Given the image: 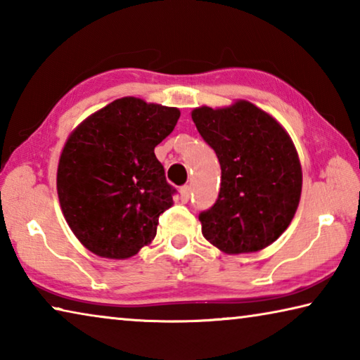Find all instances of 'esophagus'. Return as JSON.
I'll list each match as a JSON object with an SVG mask.
<instances>
[{"label":"esophagus","instance_id":"34e87169","mask_svg":"<svg viewBox=\"0 0 360 360\" xmlns=\"http://www.w3.org/2000/svg\"><path fill=\"white\" fill-rule=\"evenodd\" d=\"M191 186H182L181 188H179V198H181V202L182 203H187L188 200H191Z\"/></svg>","mask_w":360,"mask_h":360}]
</instances>
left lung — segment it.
<instances>
[{
  "mask_svg": "<svg viewBox=\"0 0 360 360\" xmlns=\"http://www.w3.org/2000/svg\"><path fill=\"white\" fill-rule=\"evenodd\" d=\"M192 120L221 163V191L200 212L202 233L225 254L257 252L284 233L302 195V165L289 133L246 100L200 106Z\"/></svg>",
  "mask_w": 360,
  "mask_h": 360,
  "instance_id": "left-lung-1",
  "label": "left lung"
}]
</instances>
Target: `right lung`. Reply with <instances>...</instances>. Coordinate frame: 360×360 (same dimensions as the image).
<instances>
[{"mask_svg": "<svg viewBox=\"0 0 360 360\" xmlns=\"http://www.w3.org/2000/svg\"><path fill=\"white\" fill-rule=\"evenodd\" d=\"M179 115L178 108L124 96L71 131L60 154L57 193L71 231L90 252L124 260L155 238L174 188L154 149Z\"/></svg>", "mask_w": 360, "mask_h": 360, "instance_id": "obj_1", "label": "right lung"}]
</instances>
